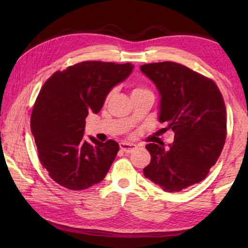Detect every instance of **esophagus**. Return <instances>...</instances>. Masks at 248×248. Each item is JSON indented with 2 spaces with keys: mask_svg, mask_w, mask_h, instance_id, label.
<instances>
[{
  "mask_svg": "<svg viewBox=\"0 0 248 248\" xmlns=\"http://www.w3.org/2000/svg\"><path fill=\"white\" fill-rule=\"evenodd\" d=\"M120 149L124 151V152L131 153L134 150H137L138 146L133 143H129V142H120Z\"/></svg>",
  "mask_w": 248,
  "mask_h": 248,
  "instance_id": "esophagus-1",
  "label": "esophagus"
}]
</instances>
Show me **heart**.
Instances as JSON below:
<instances>
[{
  "instance_id": "1",
  "label": "heart",
  "mask_w": 248,
  "mask_h": 248,
  "mask_svg": "<svg viewBox=\"0 0 248 248\" xmlns=\"http://www.w3.org/2000/svg\"><path fill=\"white\" fill-rule=\"evenodd\" d=\"M142 91H148V90H144L142 89V87H134L132 93H138V92H142Z\"/></svg>"
}]
</instances>
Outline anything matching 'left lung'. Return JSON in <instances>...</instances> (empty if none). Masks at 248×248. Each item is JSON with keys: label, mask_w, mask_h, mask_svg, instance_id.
Segmentation results:
<instances>
[{"label": "left lung", "mask_w": 248, "mask_h": 248, "mask_svg": "<svg viewBox=\"0 0 248 248\" xmlns=\"http://www.w3.org/2000/svg\"><path fill=\"white\" fill-rule=\"evenodd\" d=\"M159 93L158 121L174 131L173 143L146 144V178L164 191H182L200 183L216 164L226 137V110L216 83L176 62L140 66Z\"/></svg>", "instance_id": "8db88e82"}]
</instances>
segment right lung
I'll return each instance as SVG.
<instances>
[{"label":"right lung","mask_w":248,"mask_h":248,"mask_svg":"<svg viewBox=\"0 0 248 248\" xmlns=\"http://www.w3.org/2000/svg\"><path fill=\"white\" fill-rule=\"evenodd\" d=\"M134 65L85 61L57 71L40 90L31 119L39 161L54 182L87 189L105 178L119 151L114 140H84L85 118L100 111L109 92Z\"/></svg>","instance_id":"right-lung-1"}]
</instances>
